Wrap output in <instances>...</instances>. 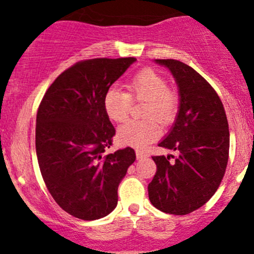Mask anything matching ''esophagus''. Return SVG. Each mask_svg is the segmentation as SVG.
<instances>
[{"mask_svg":"<svg viewBox=\"0 0 254 254\" xmlns=\"http://www.w3.org/2000/svg\"><path fill=\"white\" fill-rule=\"evenodd\" d=\"M135 153H136V158H138V159H142V158H145L147 156V153L144 152V151L136 150Z\"/></svg>","mask_w":254,"mask_h":254,"instance_id":"obj_1","label":"esophagus"}]
</instances>
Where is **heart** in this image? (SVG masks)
Instances as JSON below:
<instances>
[{
	"label": "heart",
	"instance_id": "b5f03b06",
	"mask_svg": "<svg viewBox=\"0 0 254 254\" xmlns=\"http://www.w3.org/2000/svg\"><path fill=\"white\" fill-rule=\"evenodd\" d=\"M128 92L110 87L105 92L103 108L114 122H124L128 118L132 101H144V120L128 121L119 129V140L125 145L145 147L161 134L159 122L169 125L175 120L180 108V98L168 87L167 79L152 68H144L127 81Z\"/></svg>",
	"mask_w": 254,
	"mask_h": 254
}]
</instances>
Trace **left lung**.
<instances>
[{
    "mask_svg": "<svg viewBox=\"0 0 254 254\" xmlns=\"http://www.w3.org/2000/svg\"><path fill=\"white\" fill-rule=\"evenodd\" d=\"M156 62L169 68L180 92L178 118L158 146L179 156H152L157 170L149 198L165 213L187 215L203 206L221 185L229 157L228 120L217 92L192 67L178 60Z\"/></svg>",
    "mask_w": 254,
    "mask_h": 254,
    "instance_id": "obj_1",
    "label": "left lung"
}]
</instances>
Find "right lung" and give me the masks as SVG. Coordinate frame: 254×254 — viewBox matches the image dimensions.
Here are the masks:
<instances>
[{"label":"right lung","mask_w":254,"mask_h":254,"mask_svg":"<svg viewBox=\"0 0 254 254\" xmlns=\"http://www.w3.org/2000/svg\"><path fill=\"white\" fill-rule=\"evenodd\" d=\"M134 58L76 62L50 85L37 112L36 152L54 200L76 218L93 221L118 205V187L135 161L132 147L105 155L115 128L104 112L107 90Z\"/></svg>","instance_id":"add662e5"}]
</instances>
